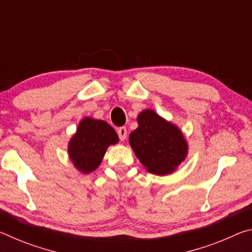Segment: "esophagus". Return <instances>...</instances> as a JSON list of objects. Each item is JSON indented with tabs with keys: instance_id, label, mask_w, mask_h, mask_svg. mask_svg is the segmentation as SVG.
Instances as JSON below:
<instances>
[{
	"instance_id": "34e87169",
	"label": "esophagus",
	"mask_w": 252,
	"mask_h": 252,
	"mask_svg": "<svg viewBox=\"0 0 252 252\" xmlns=\"http://www.w3.org/2000/svg\"><path fill=\"white\" fill-rule=\"evenodd\" d=\"M118 134H119V138H120L121 141H125L126 138V126L119 127Z\"/></svg>"
}]
</instances>
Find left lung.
<instances>
[{"label":"left lung","instance_id":"left-lung-1","mask_svg":"<svg viewBox=\"0 0 252 252\" xmlns=\"http://www.w3.org/2000/svg\"><path fill=\"white\" fill-rule=\"evenodd\" d=\"M136 121L138 127L130 133L129 143L144 169L157 176L176 171L189 152L180 127L151 109L142 110Z\"/></svg>","mask_w":252,"mask_h":252}]
</instances>
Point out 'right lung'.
Segmentation results:
<instances>
[{
  "instance_id": "1",
  "label": "right lung",
  "mask_w": 252,
  "mask_h": 252,
  "mask_svg": "<svg viewBox=\"0 0 252 252\" xmlns=\"http://www.w3.org/2000/svg\"><path fill=\"white\" fill-rule=\"evenodd\" d=\"M119 142L117 132L109 123L92 117L79 122L67 144L69 159L79 172L91 173L100 167L106 150Z\"/></svg>"
}]
</instances>
